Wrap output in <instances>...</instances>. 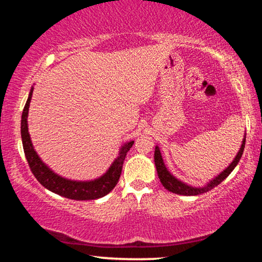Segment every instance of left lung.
<instances>
[{
	"label": "left lung",
	"mask_w": 262,
	"mask_h": 262,
	"mask_svg": "<svg viewBox=\"0 0 262 262\" xmlns=\"http://www.w3.org/2000/svg\"><path fill=\"white\" fill-rule=\"evenodd\" d=\"M245 141H246V134L244 136L243 142H242V147L239 149V151L237 154V156L234 157L233 161L231 162V164L221 172V173L215 177L214 179H211L209 183L207 185L202 186V187H194V186H190L183 183V181L177 179L173 174H171V172H168V170L165 166V164H164V161L162 158V154H161V150L156 145V148H155V165H156V170H157V174H158V178L161 180L162 185L165 187L167 190H170L172 193H176V194H179V195H199V194H202V193H206L208 190L212 189L214 187H216L217 185H220L222 181H223L233 171V168L237 166V164L241 161V157L244 152V148H245Z\"/></svg>",
	"instance_id": "obj_1"
}]
</instances>
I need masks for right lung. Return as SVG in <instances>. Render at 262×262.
Instances as JSON below:
<instances>
[{
    "label": "right lung",
    "mask_w": 262,
    "mask_h": 262,
    "mask_svg": "<svg viewBox=\"0 0 262 262\" xmlns=\"http://www.w3.org/2000/svg\"><path fill=\"white\" fill-rule=\"evenodd\" d=\"M32 92L33 86L31 88L29 98L26 100L23 114H21L20 135L21 142H23L25 157L28 159L29 166L31 168V171H32L33 176L45 188L50 189L51 192L59 194L63 198L72 199V200H96V199L103 198L106 194H108L111 190L115 187V185L118 184L122 171L123 161H125L127 152L129 151V149L133 147V144H134V141L127 142V143L121 145L120 151H119V156L114 159V162L112 163V165L108 167V170L106 171V173L99 177V178L89 181H77L63 178V177L53 172L51 168L41 161V158L38 156V154L35 152V150L33 148L28 128V114L30 101L31 98H32Z\"/></svg>",
    "instance_id": "right-lung-1"
}]
</instances>
